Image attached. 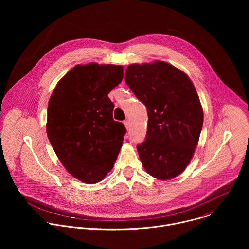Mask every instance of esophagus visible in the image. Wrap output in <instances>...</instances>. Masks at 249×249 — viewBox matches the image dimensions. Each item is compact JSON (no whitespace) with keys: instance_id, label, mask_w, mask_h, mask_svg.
Listing matches in <instances>:
<instances>
[{"instance_id":"obj_1","label":"esophagus","mask_w":249,"mask_h":249,"mask_svg":"<svg viewBox=\"0 0 249 249\" xmlns=\"http://www.w3.org/2000/svg\"><path fill=\"white\" fill-rule=\"evenodd\" d=\"M124 125H125V127H126L127 130L130 129V126H131V125H130V121H129V120H125V121H124Z\"/></svg>"}]
</instances>
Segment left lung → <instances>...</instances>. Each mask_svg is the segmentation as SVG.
<instances>
[{"label":"left lung","mask_w":249,"mask_h":249,"mask_svg":"<svg viewBox=\"0 0 249 249\" xmlns=\"http://www.w3.org/2000/svg\"><path fill=\"white\" fill-rule=\"evenodd\" d=\"M125 82L148 111L146 140L137 146L142 164L160 180L176 177L189 164L203 126L193 83L163 61L129 65Z\"/></svg>","instance_id":"obj_1"}]
</instances>
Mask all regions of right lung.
<instances>
[{
	"instance_id": "1",
	"label": "right lung",
	"mask_w": 249,
	"mask_h": 249,
	"mask_svg": "<svg viewBox=\"0 0 249 249\" xmlns=\"http://www.w3.org/2000/svg\"><path fill=\"white\" fill-rule=\"evenodd\" d=\"M123 67L77 65L59 81L48 102L46 131L57 157L75 178L93 184L113 167L126 128L113 120L108 93Z\"/></svg>"
}]
</instances>
